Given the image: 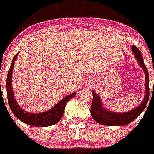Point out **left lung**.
<instances>
[{
    "instance_id": "obj_1",
    "label": "left lung",
    "mask_w": 154,
    "mask_h": 154,
    "mask_svg": "<svg viewBox=\"0 0 154 154\" xmlns=\"http://www.w3.org/2000/svg\"><path fill=\"white\" fill-rule=\"evenodd\" d=\"M134 57L139 63L145 74V95L143 101L140 105L129 111L123 113H118L111 110L107 109L103 105L99 95L94 91H91L93 95L92 104L91 106V115L94 120L100 125L106 126H125L136 119L143 111L148 102L150 96V88H149V75L147 69L143 63V59L141 56V53L135 46H132Z\"/></svg>"
}]
</instances>
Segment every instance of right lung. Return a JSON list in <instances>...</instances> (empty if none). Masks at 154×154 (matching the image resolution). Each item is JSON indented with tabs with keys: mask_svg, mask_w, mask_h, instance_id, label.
<instances>
[{
	"mask_svg": "<svg viewBox=\"0 0 154 154\" xmlns=\"http://www.w3.org/2000/svg\"><path fill=\"white\" fill-rule=\"evenodd\" d=\"M17 56L18 53H17L16 56L13 59L11 66L8 71V76H7V95H8V103H9V106L11 108V111L20 121L26 125H30V126L48 127L58 123L63 117L66 104L75 95L76 92L68 94L67 96L64 97L51 109L43 111L42 113H30L23 110L16 101L14 92L12 88L13 69H14V63Z\"/></svg>",
	"mask_w": 154,
	"mask_h": 154,
	"instance_id": "right-lung-1",
	"label": "right lung"
}]
</instances>
